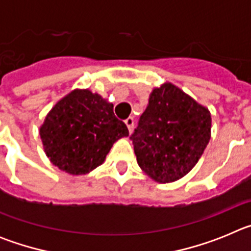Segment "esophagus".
I'll use <instances>...</instances> for the list:
<instances>
[{
    "instance_id": "34e87169",
    "label": "esophagus",
    "mask_w": 251,
    "mask_h": 251,
    "mask_svg": "<svg viewBox=\"0 0 251 251\" xmlns=\"http://www.w3.org/2000/svg\"><path fill=\"white\" fill-rule=\"evenodd\" d=\"M124 123H126V126H127L129 133H132L133 128H134V119H133L132 117H129V118H127L126 121H124Z\"/></svg>"
}]
</instances>
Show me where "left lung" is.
<instances>
[{
	"mask_svg": "<svg viewBox=\"0 0 251 251\" xmlns=\"http://www.w3.org/2000/svg\"><path fill=\"white\" fill-rule=\"evenodd\" d=\"M210 138V110L172 83L152 90L130 137L138 166L158 183L186 176L201 158Z\"/></svg>",
	"mask_w": 251,
	"mask_h": 251,
	"instance_id": "1",
	"label": "left lung"
}]
</instances>
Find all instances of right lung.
Returning <instances> with one entry per match:
<instances>
[{"mask_svg": "<svg viewBox=\"0 0 251 251\" xmlns=\"http://www.w3.org/2000/svg\"><path fill=\"white\" fill-rule=\"evenodd\" d=\"M129 136L115 118L113 103L89 89H74L60 99L40 126L46 156L73 176L89 174L105 161L115 142Z\"/></svg>", "mask_w": 251, "mask_h": 251, "instance_id": "right-lung-1", "label": "right lung"}]
</instances>
